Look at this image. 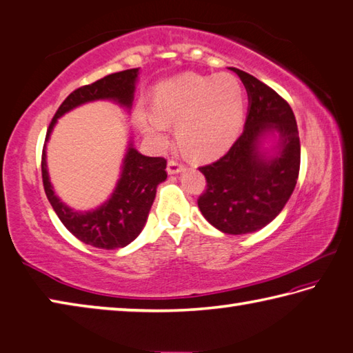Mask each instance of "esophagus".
<instances>
[{"mask_svg": "<svg viewBox=\"0 0 353 353\" xmlns=\"http://www.w3.org/2000/svg\"><path fill=\"white\" fill-rule=\"evenodd\" d=\"M184 169L183 164H179L176 159H169L168 161V174L169 175H175V174H179Z\"/></svg>", "mask_w": 353, "mask_h": 353, "instance_id": "esophagus-1", "label": "esophagus"}]
</instances>
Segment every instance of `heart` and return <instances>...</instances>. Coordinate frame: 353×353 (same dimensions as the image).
<instances>
[{
    "label": "heart",
    "instance_id": "obj_1",
    "mask_svg": "<svg viewBox=\"0 0 353 353\" xmlns=\"http://www.w3.org/2000/svg\"><path fill=\"white\" fill-rule=\"evenodd\" d=\"M154 110L138 108L137 124L159 148L168 143L169 123H176L178 143L196 158H214L235 141L241 129L245 92L232 73L188 72L157 85Z\"/></svg>",
    "mask_w": 353,
    "mask_h": 353
}]
</instances>
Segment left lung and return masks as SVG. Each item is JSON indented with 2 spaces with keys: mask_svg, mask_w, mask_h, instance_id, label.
Wrapping results in <instances>:
<instances>
[{
  "mask_svg": "<svg viewBox=\"0 0 353 353\" xmlns=\"http://www.w3.org/2000/svg\"><path fill=\"white\" fill-rule=\"evenodd\" d=\"M249 97L244 130L218 161L201 165L204 194L198 198L203 216L218 230L244 235L268 225L283 210L300 174L301 145L290 105L274 89L235 68ZM276 131L274 156H264L259 144Z\"/></svg>",
  "mask_w": 353,
  "mask_h": 353,
  "instance_id": "left-lung-1",
  "label": "left lung"
}]
</instances>
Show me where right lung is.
Returning a JSON list of instances; mask_svg holds the SVG:
<instances>
[{
    "label": "right lung",
    "instance_id": "add662e5",
    "mask_svg": "<svg viewBox=\"0 0 353 353\" xmlns=\"http://www.w3.org/2000/svg\"><path fill=\"white\" fill-rule=\"evenodd\" d=\"M138 70L139 69H128L110 73L95 83L73 90L52 118L46 143L57 119L84 103L95 101V99H112L130 109L134 103ZM165 164L168 161L161 157L141 155L137 149L132 148L130 143L123 161L121 176L118 179L114 194L99 208L89 212H78L65 205L53 192L48 163H46L44 144L41 157L44 192L65 229L79 241L98 249H119L134 241L141 234L148 221L149 210L154 204L158 184L168 178Z\"/></svg>",
    "mask_w": 353,
    "mask_h": 353
}]
</instances>
